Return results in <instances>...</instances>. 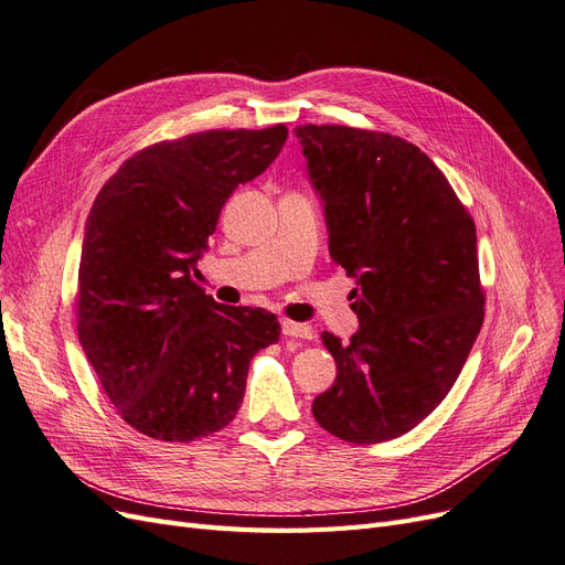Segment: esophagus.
Listing matches in <instances>:
<instances>
[{"label": "esophagus", "instance_id": "esophagus-1", "mask_svg": "<svg viewBox=\"0 0 565 565\" xmlns=\"http://www.w3.org/2000/svg\"><path fill=\"white\" fill-rule=\"evenodd\" d=\"M281 333H284L286 338H300V340H312V338H315L312 326L296 323V321H288V319L281 321Z\"/></svg>", "mask_w": 565, "mask_h": 565}]
</instances>
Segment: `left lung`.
Here are the masks:
<instances>
[{
	"label": "left lung",
	"mask_w": 565,
	"mask_h": 565,
	"mask_svg": "<svg viewBox=\"0 0 565 565\" xmlns=\"http://www.w3.org/2000/svg\"><path fill=\"white\" fill-rule=\"evenodd\" d=\"M296 138L331 256L356 279L359 331L321 333L338 375L312 413L338 439L390 441L444 402L481 331L477 227L413 142L331 124Z\"/></svg>",
	"instance_id": "8db88e82"
}]
</instances>
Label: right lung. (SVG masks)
Masks as SVG:
<instances>
[{
    "instance_id": "right-lung-1",
    "label": "right lung",
    "mask_w": 565,
    "mask_h": 565,
    "mask_svg": "<svg viewBox=\"0 0 565 565\" xmlns=\"http://www.w3.org/2000/svg\"><path fill=\"white\" fill-rule=\"evenodd\" d=\"M284 124L204 131L126 159L86 217L79 344L119 415L159 441H194L234 420L250 359L281 326L260 307L215 302L196 260L232 192L281 152Z\"/></svg>"
}]
</instances>
